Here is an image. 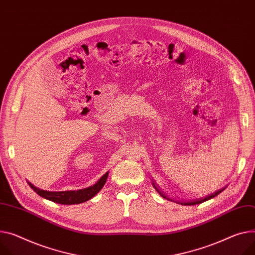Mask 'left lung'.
<instances>
[{
  "instance_id": "8db88e82",
  "label": "left lung",
  "mask_w": 255,
  "mask_h": 255,
  "mask_svg": "<svg viewBox=\"0 0 255 255\" xmlns=\"http://www.w3.org/2000/svg\"><path fill=\"white\" fill-rule=\"evenodd\" d=\"M153 186H154V188H155V190L157 191L163 198H166V196H165V194H163L162 192H160L159 191V189L156 187V185L153 183ZM226 188H223V189H221V190H219V191H217V192H214L213 194H210V195H208V196H206V197H203V198H199V199H196V200H191V201H183V202H180V201H177V203H180V204H182V205H195V204H200V203H202V202H204V201H207V200H209V199H211V198H213V197H215V196L217 195H219L220 193H222L224 190H225ZM168 200H169V198H167ZM171 200V199H170Z\"/></svg>"
}]
</instances>
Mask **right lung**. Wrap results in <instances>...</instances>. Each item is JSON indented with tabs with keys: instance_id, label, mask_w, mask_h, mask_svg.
I'll list each match as a JSON object with an SVG mask.
<instances>
[{
	"instance_id": "add662e5",
	"label": "right lung",
	"mask_w": 255,
	"mask_h": 255,
	"mask_svg": "<svg viewBox=\"0 0 255 255\" xmlns=\"http://www.w3.org/2000/svg\"><path fill=\"white\" fill-rule=\"evenodd\" d=\"M108 173L106 172L101 179L98 181L95 185L82 189L77 191H60V192H51V191H45L42 189H38L34 187L31 183L27 182L29 187L36 193L41 196V197L51 200L53 202L59 203V204H80L83 202H86L93 198L94 196L99 193V191L103 188V186L106 183V180L108 178Z\"/></svg>"
}]
</instances>
